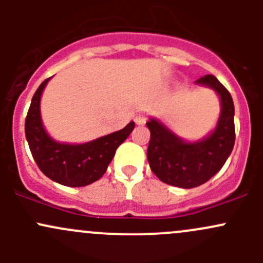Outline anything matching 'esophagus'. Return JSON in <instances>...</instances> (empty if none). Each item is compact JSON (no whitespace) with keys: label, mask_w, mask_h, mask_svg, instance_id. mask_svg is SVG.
<instances>
[{"label":"esophagus","mask_w":263,"mask_h":263,"mask_svg":"<svg viewBox=\"0 0 263 263\" xmlns=\"http://www.w3.org/2000/svg\"><path fill=\"white\" fill-rule=\"evenodd\" d=\"M146 121H147V116L145 115V113H139V115L135 116V122H136V124L142 126V124L146 123Z\"/></svg>","instance_id":"1"}]
</instances>
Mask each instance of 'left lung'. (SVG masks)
Listing matches in <instances>:
<instances>
[{"mask_svg":"<svg viewBox=\"0 0 263 263\" xmlns=\"http://www.w3.org/2000/svg\"><path fill=\"white\" fill-rule=\"evenodd\" d=\"M213 89L220 99L216 127L198 141H185L163 122L150 118L147 160L151 171L161 182L181 188H193L214 177L232 154L235 141L234 103L232 95L213 75L195 81Z\"/></svg>","mask_w":263,"mask_h":263,"instance_id":"obj_1","label":"left lung"}]
</instances>
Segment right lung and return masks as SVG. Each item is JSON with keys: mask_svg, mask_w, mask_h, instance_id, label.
I'll list each match as a JSON object with an SVG mask.
<instances>
[{"mask_svg": "<svg viewBox=\"0 0 263 263\" xmlns=\"http://www.w3.org/2000/svg\"><path fill=\"white\" fill-rule=\"evenodd\" d=\"M49 80L42 82L31 99L25 119L26 140L36 165L49 179L67 187H84L102 178L117 148L134 131L135 122L84 144L55 141L44 128L41 116V98Z\"/></svg>", "mask_w": 263, "mask_h": 263, "instance_id": "add662e5", "label": "right lung"}]
</instances>
